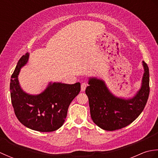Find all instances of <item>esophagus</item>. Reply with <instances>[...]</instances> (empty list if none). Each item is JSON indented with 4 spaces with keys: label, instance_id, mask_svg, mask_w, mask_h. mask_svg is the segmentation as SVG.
<instances>
[{
    "label": "esophagus",
    "instance_id": "esophagus-1",
    "mask_svg": "<svg viewBox=\"0 0 158 158\" xmlns=\"http://www.w3.org/2000/svg\"><path fill=\"white\" fill-rule=\"evenodd\" d=\"M87 86H88V84H87L86 83H81V92H84L85 90V89H86V88H87Z\"/></svg>",
    "mask_w": 158,
    "mask_h": 158
}]
</instances>
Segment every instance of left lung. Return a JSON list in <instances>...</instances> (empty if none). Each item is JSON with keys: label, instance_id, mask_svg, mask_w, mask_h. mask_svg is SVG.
Here are the masks:
<instances>
[{"label": "left lung", "instance_id": "1", "mask_svg": "<svg viewBox=\"0 0 158 158\" xmlns=\"http://www.w3.org/2000/svg\"><path fill=\"white\" fill-rule=\"evenodd\" d=\"M144 73L140 89L129 98L118 97L110 91L105 81L89 77L85 89L90 115L95 124L105 130L121 129L133 122L142 113L149 94V71L143 61Z\"/></svg>", "mask_w": 158, "mask_h": 158}]
</instances>
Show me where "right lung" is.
<instances>
[{"mask_svg":"<svg viewBox=\"0 0 158 158\" xmlns=\"http://www.w3.org/2000/svg\"><path fill=\"white\" fill-rule=\"evenodd\" d=\"M29 56L27 52L19 59L11 76L12 105L17 118L23 126L39 132H53L63 125L69 106L79 94L81 84L79 82L75 84L49 82L38 94L26 92L19 84L18 75L28 63Z\"/></svg>","mask_w":158,"mask_h":158,"instance_id":"1","label":"right lung"}]
</instances>
